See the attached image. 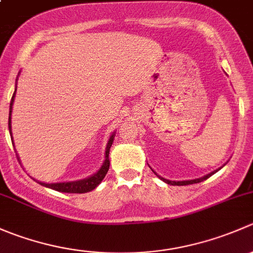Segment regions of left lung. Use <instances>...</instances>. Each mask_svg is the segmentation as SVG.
I'll use <instances>...</instances> for the list:
<instances>
[{"mask_svg": "<svg viewBox=\"0 0 253 253\" xmlns=\"http://www.w3.org/2000/svg\"><path fill=\"white\" fill-rule=\"evenodd\" d=\"M224 165H225V164H224ZM224 165H223V167H224ZM223 167H221V168H223ZM221 168H219V169L214 170V171H211V172H209V174L202 176V177L193 178V180H183V181H171V180H168V178H164V177H162V176H160V175H158L157 172H155L153 169H152V170H153V172H154V174L157 175L158 177L160 178V180H163L165 183H168V185H171V186H185V185H192V183L202 182V181H205V180H207V178H208V177H211V175H214V174H215V172H218L219 170L221 169Z\"/></svg>", "mask_w": 253, "mask_h": 253, "instance_id": "left-lung-1", "label": "left lung"}]
</instances>
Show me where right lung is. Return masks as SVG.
<instances>
[{
  "label": "right lung",
  "instance_id": "add662e5",
  "mask_svg": "<svg viewBox=\"0 0 253 253\" xmlns=\"http://www.w3.org/2000/svg\"><path fill=\"white\" fill-rule=\"evenodd\" d=\"M17 81L18 77L16 79V89H14V93L13 96L11 99V104H9V117H8V129H9V134H11V138H12V143L14 144L13 142V136H12V109H13V103H14V98H16V91H17ZM115 134L116 132H112L110 138H109L108 144H106L105 148V160H104L103 165L100 167V169L95 172V174L88 176L85 178H82V180H76V181H65V182H51V183H46V182H42V181L39 180H34L38 181L40 185L45 186V187L51 188V190H55L58 191V192H65V193H86V192H90L93 191L94 188H96L99 186V183L103 181V178L105 177L106 172L109 171V167H110V160H109V154H110V148L112 145V142H114L115 138ZM18 157V154H17ZM18 160L20 159L18 157Z\"/></svg>",
  "mask_w": 253,
  "mask_h": 253
}]
</instances>
